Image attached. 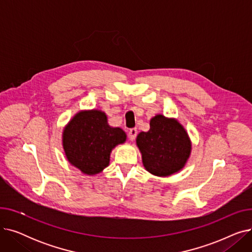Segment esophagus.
<instances>
[{"label":"esophagus","mask_w":252,"mask_h":252,"mask_svg":"<svg viewBox=\"0 0 252 252\" xmlns=\"http://www.w3.org/2000/svg\"><path fill=\"white\" fill-rule=\"evenodd\" d=\"M137 134H138V130H137V128H130L129 130H128V134H127V136H128V139L130 140V141H134L135 140V138H136V136H137Z\"/></svg>","instance_id":"esophagus-1"}]
</instances>
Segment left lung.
Instances as JSON below:
<instances>
[{"label":"left lung","mask_w":252,"mask_h":252,"mask_svg":"<svg viewBox=\"0 0 252 252\" xmlns=\"http://www.w3.org/2000/svg\"><path fill=\"white\" fill-rule=\"evenodd\" d=\"M136 142L144 167L158 177L178 173L191 153V141L186 129L177 119L162 114L151 118L150 129L141 131Z\"/></svg>","instance_id":"obj_1"}]
</instances>
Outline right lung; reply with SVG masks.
<instances>
[{
  "label": "right lung",
  "instance_id": "right-lung-1",
  "mask_svg": "<svg viewBox=\"0 0 252 252\" xmlns=\"http://www.w3.org/2000/svg\"><path fill=\"white\" fill-rule=\"evenodd\" d=\"M126 140L121 127H111L101 110L76 113L64 127L62 144L66 158L83 174L93 176L109 164L110 153Z\"/></svg>",
  "mask_w": 252,
  "mask_h": 252
}]
</instances>
